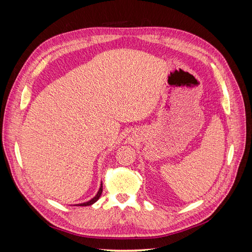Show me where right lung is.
<instances>
[{
    "instance_id": "obj_1",
    "label": "right lung",
    "mask_w": 252,
    "mask_h": 252,
    "mask_svg": "<svg viewBox=\"0 0 252 252\" xmlns=\"http://www.w3.org/2000/svg\"><path fill=\"white\" fill-rule=\"evenodd\" d=\"M102 191H103V184L101 183V186H100V188H98V191L96 192V194L93 197V199L89 200L88 202L81 203V204H77V205H79V206H89V205H93V204H94L98 199H100V196H101V194H102Z\"/></svg>"
}]
</instances>
